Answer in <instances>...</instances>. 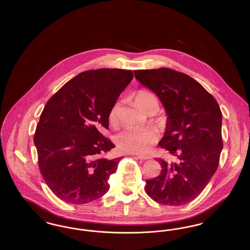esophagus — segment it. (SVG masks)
Listing matches in <instances>:
<instances>
[{"instance_id":"34e87169","label":"esophagus","mask_w":250,"mask_h":250,"mask_svg":"<svg viewBox=\"0 0 250 250\" xmlns=\"http://www.w3.org/2000/svg\"><path fill=\"white\" fill-rule=\"evenodd\" d=\"M137 157H138L140 160H148V159H150V158H151L149 155H137Z\"/></svg>"}]
</instances>
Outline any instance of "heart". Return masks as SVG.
<instances>
[{
  "mask_svg": "<svg viewBox=\"0 0 250 250\" xmlns=\"http://www.w3.org/2000/svg\"><path fill=\"white\" fill-rule=\"evenodd\" d=\"M152 98H155L154 95L148 92H139L136 95V102L137 104L144 109L147 110L148 103ZM117 106L111 108L108 121L111 125H115L117 123V115H116ZM158 139V131L155 127L148 126L143 128H126L120 132L115 137V143L120 151L124 153L130 154H144L146 153L151 145L156 143Z\"/></svg>",
  "mask_w": 250,
  "mask_h": 250,
  "instance_id": "obj_1",
  "label": "heart"
}]
</instances>
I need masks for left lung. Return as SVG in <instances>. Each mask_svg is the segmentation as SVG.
I'll return each instance as SVG.
<instances>
[{"label": "left lung", "instance_id": "left-lung-1", "mask_svg": "<svg viewBox=\"0 0 250 250\" xmlns=\"http://www.w3.org/2000/svg\"><path fill=\"white\" fill-rule=\"evenodd\" d=\"M134 74L165 107L166 131L158 144L172 155L167 161L157 158L160 175L146 180L145 192L164 205L187 204L202 193L219 164L223 148L219 105L185 73L163 67Z\"/></svg>", "mask_w": 250, "mask_h": 250}]
</instances>
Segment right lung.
Returning a JSON list of instances; mask_svg holds the SVG:
<instances>
[{
	"label": "right lung",
	"mask_w": 250,
	"mask_h": 250,
	"mask_svg": "<svg viewBox=\"0 0 250 250\" xmlns=\"http://www.w3.org/2000/svg\"><path fill=\"white\" fill-rule=\"evenodd\" d=\"M131 70L100 68L80 73L48 99L36 126L38 167L60 200L84 204L109 189L121 157H106L115 145L101 134L108 115L133 79Z\"/></svg>",
	"instance_id": "1"
}]
</instances>
